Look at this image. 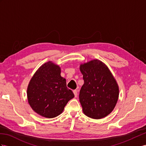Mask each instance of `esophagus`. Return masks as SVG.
<instances>
[{"instance_id": "34e87169", "label": "esophagus", "mask_w": 146, "mask_h": 146, "mask_svg": "<svg viewBox=\"0 0 146 146\" xmlns=\"http://www.w3.org/2000/svg\"><path fill=\"white\" fill-rule=\"evenodd\" d=\"M73 93H74V95L75 98H76L77 96H78V91L76 90H74L73 91Z\"/></svg>"}]
</instances>
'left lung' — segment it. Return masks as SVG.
Masks as SVG:
<instances>
[{"instance_id":"left-lung-1","label":"left lung","mask_w":146,"mask_h":146,"mask_svg":"<svg viewBox=\"0 0 146 146\" xmlns=\"http://www.w3.org/2000/svg\"><path fill=\"white\" fill-rule=\"evenodd\" d=\"M84 84L79 98L83 113L93 119H100L113 111L118 101L119 88L109 68L98 59L81 64Z\"/></svg>"}]
</instances>
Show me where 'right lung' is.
Listing matches in <instances>:
<instances>
[{
    "label": "right lung",
    "mask_w": 146,
    "mask_h": 146,
    "mask_svg": "<svg viewBox=\"0 0 146 146\" xmlns=\"http://www.w3.org/2000/svg\"><path fill=\"white\" fill-rule=\"evenodd\" d=\"M60 66L52 62L45 63L38 68L27 88L29 106L42 117H57L74 96L66 87V80L61 76Z\"/></svg>",
    "instance_id": "obj_1"
}]
</instances>
